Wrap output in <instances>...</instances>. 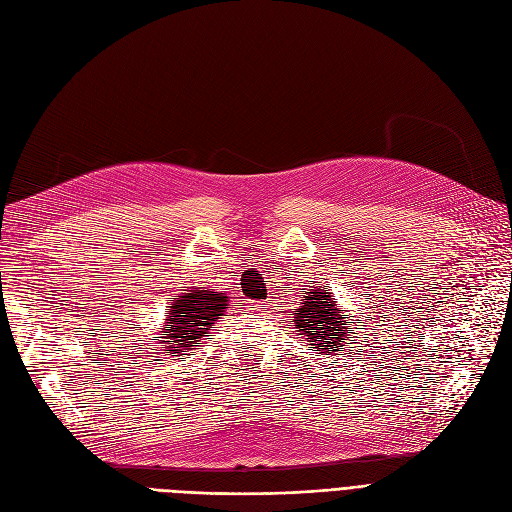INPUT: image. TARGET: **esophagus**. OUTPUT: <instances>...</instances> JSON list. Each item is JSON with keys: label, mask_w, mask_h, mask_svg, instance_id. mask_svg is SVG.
<instances>
[{"label": "esophagus", "mask_w": 512, "mask_h": 512, "mask_svg": "<svg viewBox=\"0 0 512 512\" xmlns=\"http://www.w3.org/2000/svg\"><path fill=\"white\" fill-rule=\"evenodd\" d=\"M250 307H254V309H256V311H258V309H262V307H264V305H262V303H250Z\"/></svg>", "instance_id": "esophagus-1"}]
</instances>
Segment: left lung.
Instances as JSON below:
<instances>
[{
	"instance_id": "8db88e82",
	"label": "left lung",
	"mask_w": 512,
	"mask_h": 512,
	"mask_svg": "<svg viewBox=\"0 0 512 512\" xmlns=\"http://www.w3.org/2000/svg\"><path fill=\"white\" fill-rule=\"evenodd\" d=\"M294 326L313 351L322 356L343 351L347 341L354 339L349 332V326H354V322L343 317V309L337 307V298H332L328 286H317L303 296L301 307L294 313Z\"/></svg>"
}]
</instances>
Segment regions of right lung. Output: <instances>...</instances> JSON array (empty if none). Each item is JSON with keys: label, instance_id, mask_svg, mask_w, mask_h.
I'll list each match as a JSON object with an SVG mask.
<instances>
[{"label": "right lung", "instance_id": "add662e5", "mask_svg": "<svg viewBox=\"0 0 512 512\" xmlns=\"http://www.w3.org/2000/svg\"><path fill=\"white\" fill-rule=\"evenodd\" d=\"M228 309V296L224 292L192 288L182 292L169 307V315L161 328L167 339L163 341L165 354L186 356L182 351H190L199 345V341L211 330L224 311Z\"/></svg>", "mask_w": 512, "mask_h": 512}]
</instances>
